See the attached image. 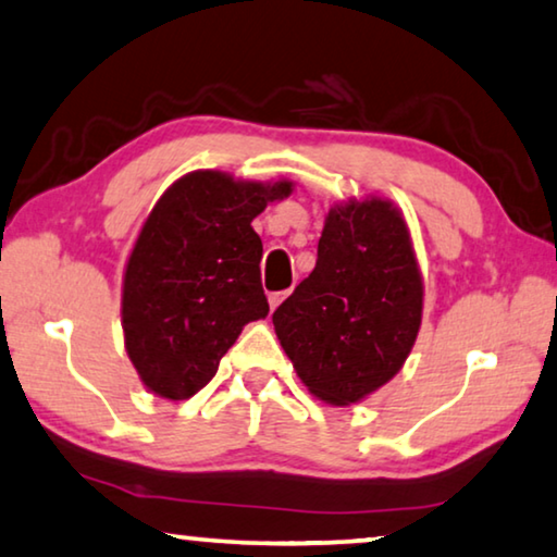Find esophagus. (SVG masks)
Listing matches in <instances>:
<instances>
[{
	"mask_svg": "<svg viewBox=\"0 0 557 557\" xmlns=\"http://www.w3.org/2000/svg\"><path fill=\"white\" fill-rule=\"evenodd\" d=\"M290 294V288L288 290H276V294H271L269 296V306H271V311H273V308H276V306H281V301H284V298Z\"/></svg>",
	"mask_w": 557,
	"mask_h": 557,
	"instance_id": "obj_1",
	"label": "esophagus"
}]
</instances>
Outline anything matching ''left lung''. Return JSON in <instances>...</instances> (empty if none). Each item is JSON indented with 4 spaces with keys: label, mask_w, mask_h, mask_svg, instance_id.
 <instances>
[{
    "label": "left lung",
    "mask_w": 557,
    "mask_h": 557,
    "mask_svg": "<svg viewBox=\"0 0 557 557\" xmlns=\"http://www.w3.org/2000/svg\"><path fill=\"white\" fill-rule=\"evenodd\" d=\"M423 284L406 221L388 201L331 209L313 271L273 311L308 391L348 406L381 388L416 344Z\"/></svg>",
    "instance_id": "1"
}]
</instances>
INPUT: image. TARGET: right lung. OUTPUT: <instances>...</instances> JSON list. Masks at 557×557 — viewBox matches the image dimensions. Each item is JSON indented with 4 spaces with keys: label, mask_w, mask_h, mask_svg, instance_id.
Returning <instances> with one entry per match:
<instances>
[{
    "label": "right lung",
    "mask_w": 557,
    "mask_h": 557,
    "mask_svg": "<svg viewBox=\"0 0 557 557\" xmlns=\"http://www.w3.org/2000/svg\"><path fill=\"white\" fill-rule=\"evenodd\" d=\"M288 194V182L194 171L157 201L126 263L122 298L126 354L149 391L191 398L246 323L269 313L251 221Z\"/></svg>",
    "instance_id": "right-lung-1"
}]
</instances>
